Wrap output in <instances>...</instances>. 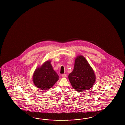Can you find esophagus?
Segmentation results:
<instances>
[{"mask_svg": "<svg viewBox=\"0 0 125 125\" xmlns=\"http://www.w3.org/2000/svg\"><path fill=\"white\" fill-rule=\"evenodd\" d=\"M62 76L63 78H65L67 76V75L66 74H62Z\"/></svg>", "mask_w": 125, "mask_h": 125, "instance_id": "obj_1", "label": "esophagus"}]
</instances>
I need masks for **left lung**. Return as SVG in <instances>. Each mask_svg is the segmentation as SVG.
I'll return each mask as SVG.
<instances>
[{
  "label": "left lung",
  "instance_id": "8db88e82",
  "mask_svg": "<svg viewBox=\"0 0 125 125\" xmlns=\"http://www.w3.org/2000/svg\"><path fill=\"white\" fill-rule=\"evenodd\" d=\"M68 78L72 87L79 93L90 89L96 79L93 68L81 55L75 59L74 68L69 74Z\"/></svg>",
  "mask_w": 125,
  "mask_h": 125
}]
</instances>
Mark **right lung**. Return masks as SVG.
Segmentation results:
<instances>
[{
	"instance_id": "right-lung-1",
	"label": "right lung",
	"mask_w": 125,
	"mask_h": 125,
	"mask_svg": "<svg viewBox=\"0 0 125 125\" xmlns=\"http://www.w3.org/2000/svg\"><path fill=\"white\" fill-rule=\"evenodd\" d=\"M51 60L45 61L35 70L32 81L35 86L42 90H48L59 80V75L54 71Z\"/></svg>"
}]
</instances>
